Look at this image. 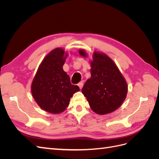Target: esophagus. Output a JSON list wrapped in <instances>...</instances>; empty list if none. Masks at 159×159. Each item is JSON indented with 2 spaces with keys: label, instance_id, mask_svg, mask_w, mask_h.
I'll return each mask as SVG.
<instances>
[{
  "label": "esophagus",
  "instance_id": "obj_1",
  "mask_svg": "<svg viewBox=\"0 0 159 159\" xmlns=\"http://www.w3.org/2000/svg\"><path fill=\"white\" fill-rule=\"evenodd\" d=\"M78 85L79 86V88L81 89H82V88H83V85H84V83H83V81H80V82L78 84Z\"/></svg>",
  "mask_w": 159,
  "mask_h": 159
}]
</instances>
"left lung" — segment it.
I'll return each mask as SVG.
<instances>
[{"label": "left lung", "instance_id": "obj_1", "mask_svg": "<svg viewBox=\"0 0 159 159\" xmlns=\"http://www.w3.org/2000/svg\"><path fill=\"white\" fill-rule=\"evenodd\" d=\"M79 54L87 57L84 50ZM89 61L91 78L85 83L82 93L95 113L106 115L117 109L125 99L127 81L112 59L102 52L95 51Z\"/></svg>", "mask_w": 159, "mask_h": 159}]
</instances>
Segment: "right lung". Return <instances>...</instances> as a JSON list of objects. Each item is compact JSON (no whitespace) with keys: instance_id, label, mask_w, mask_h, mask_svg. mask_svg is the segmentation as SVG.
Masks as SVG:
<instances>
[{"instance_id":"1","label":"right lung","mask_w":159,"mask_h":159,"mask_svg":"<svg viewBox=\"0 0 159 159\" xmlns=\"http://www.w3.org/2000/svg\"><path fill=\"white\" fill-rule=\"evenodd\" d=\"M68 54L57 48L48 54L38 67L31 85L32 97L39 107L53 114L64 112L70 98L80 91L63 70Z\"/></svg>"}]
</instances>
